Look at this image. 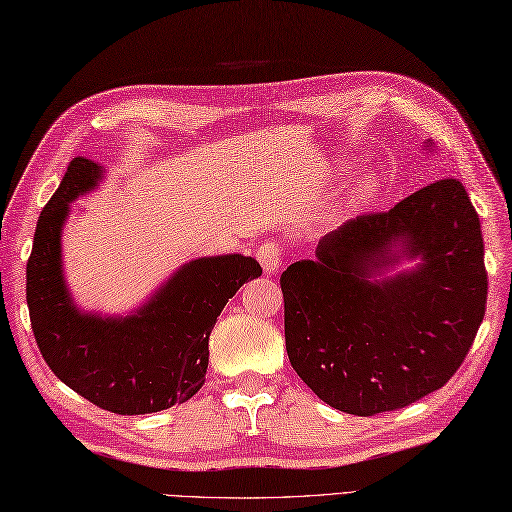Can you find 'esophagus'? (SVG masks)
Listing matches in <instances>:
<instances>
[{
	"label": "esophagus",
	"instance_id": "obj_1",
	"mask_svg": "<svg viewBox=\"0 0 512 512\" xmlns=\"http://www.w3.org/2000/svg\"><path fill=\"white\" fill-rule=\"evenodd\" d=\"M257 259L266 275H273L281 266V246L277 242H264L257 248Z\"/></svg>",
	"mask_w": 512,
	"mask_h": 512
}]
</instances>
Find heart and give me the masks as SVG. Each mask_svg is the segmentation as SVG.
I'll use <instances>...</instances> for the list:
<instances>
[{
	"mask_svg": "<svg viewBox=\"0 0 512 512\" xmlns=\"http://www.w3.org/2000/svg\"><path fill=\"white\" fill-rule=\"evenodd\" d=\"M369 193H372V184H369V182L361 184V187H358V195H356V200H358V202H361V200H365Z\"/></svg>",
	"mask_w": 512,
	"mask_h": 512,
	"instance_id": "obj_1",
	"label": "heart"
}]
</instances>
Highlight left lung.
<instances>
[{
  "label": "left lung",
  "mask_w": 512,
  "mask_h": 512,
  "mask_svg": "<svg viewBox=\"0 0 512 512\" xmlns=\"http://www.w3.org/2000/svg\"><path fill=\"white\" fill-rule=\"evenodd\" d=\"M400 256L421 264L375 279ZM279 284L290 365L314 394L354 416L407 407L449 383L484 319L480 217L442 178L328 233Z\"/></svg>",
  "instance_id": "8db88e82"
}]
</instances>
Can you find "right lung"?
I'll use <instances>...</instances> for the list:
<instances>
[{
	"label": "right lung",
	"mask_w": 512,
	"mask_h": 512,
	"mask_svg": "<svg viewBox=\"0 0 512 512\" xmlns=\"http://www.w3.org/2000/svg\"><path fill=\"white\" fill-rule=\"evenodd\" d=\"M101 178L103 167L76 156L43 206L26 266L30 325L43 361L76 394L121 416L154 413L204 385L213 325L262 266L244 255L193 259L134 314L81 312L63 279L61 231L70 202Z\"/></svg>",
	"instance_id": "right-lung-1"
}]
</instances>
